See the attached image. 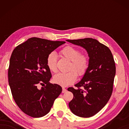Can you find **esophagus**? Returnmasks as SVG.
Returning <instances> with one entry per match:
<instances>
[{"instance_id": "1", "label": "esophagus", "mask_w": 129, "mask_h": 129, "mask_svg": "<svg viewBox=\"0 0 129 129\" xmlns=\"http://www.w3.org/2000/svg\"><path fill=\"white\" fill-rule=\"evenodd\" d=\"M66 91H67V90L65 89V88H64V87L62 88V93H65Z\"/></svg>"}]
</instances>
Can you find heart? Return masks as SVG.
I'll return each mask as SVG.
<instances>
[{"label":"heart","instance_id":"b5f03b06","mask_svg":"<svg viewBox=\"0 0 129 129\" xmlns=\"http://www.w3.org/2000/svg\"><path fill=\"white\" fill-rule=\"evenodd\" d=\"M60 54L66 58L70 63L67 73H59L54 76L53 80L56 84L66 87L73 84L76 80L77 75L83 76L89 66L88 56L84 53H80V50L72 46H67L60 51ZM46 64L51 72L56 73L57 68V56L52 52L47 56Z\"/></svg>","mask_w":129,"mask_h":129}]
</instances>
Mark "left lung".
<instances>
[{"instance_id": "left-lung-1", "label": "left lung", "mask_w": 129, "mask_h": 129, "mask_svg": "<svg viewBox=\"0 0 129 129\" xmlns=\"http://www.w3.org/2000/svg\"><path fill=\"white\" fill-rule=\"evenodd\" d=\"M66 41L83 47L89 57V69L82 80L75 84L77 89H68L73 94L69 106L75 115L91 117L105 107L112 96L116 75L113 54L108 47L94 39Z\"/></svg>"}]
</instances>
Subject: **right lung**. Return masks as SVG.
I'll use <instances>...</instances> for the list:
<instances>
[{
  "instance_id": "1",
  "label": "right lung",
  "mask_w": 129,
  "mask_h": 129,
  "mask_svg": "<svg viewBox=\"0 0 129 129\" xmlns=\"http://www.w3.org/2000/svg\"><path fill=\"white\" fill-rule=\"evenodd\" d=\"M65 42L31 38L16 47L10 59L8 80L13 99L27 115L40 117L50 112L62 88L49 82L47 57ZM40 85L43 86L41 89Z\"/></svg>"
}]
</instances>
